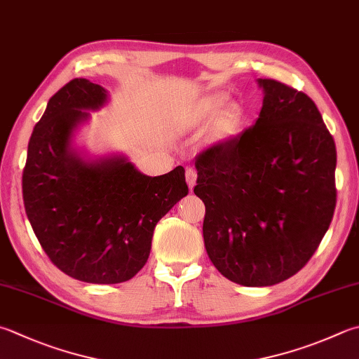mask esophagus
Here are the masks:
<instances>
[{"instance_id": "esophagus-1", "label": "esophagus", "mask_w": 359, "mask_h": 359, "mask_svg": "<svg viewBox=\"0 0 359 359\" xmlns=\"http://www.w3.org/2000/svg\"><path fill=\"white\" fill-rule=\"evenodd\" d=\"M186 180H187L189 187L192 189L195 186V181H197V172H195V168L192 167L186 168Z\"/></svg>"}]
</instances>
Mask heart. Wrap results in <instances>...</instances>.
I'll list each match as a JSON object with an SVG mask.
<instances>
[{"instance_id":"b5f03b06","label":"heart","mask_w":359,"mask_h":359,"mask_svg":"<svg viewBox=\"0 0 359 359\" xmlns=\"http://www.w3.org/2000/svg\"><path fill=\"white\" fill-rule=\"evenodd\" d=\"M226 104L225 95H211L205 100L200 101L197 116L200 120H211L223 109V106ZM239 125V111L236 107H228L223 111L219 118L215 120L214 133L217 137H228L236 131V128Z\"/></svg>"}]
</instances>
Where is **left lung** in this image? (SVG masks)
<instances>
[{
  "instance_id": "obj_1",
  "label": "left lung",
  "mask_w": 359,
  "mask_h": 359,
  "mask_svg": "<svg viewBox=\"0 0 359 359\" xmlns=\"http://www.w3.org/2000/svg\"><path fill=\"white\" fill-rule=\"evenodd\" d=\"M256 123L195 158L212 264L242 286H272L306 266L336 208V145L313 100L259 79Z\"/></svg>"
}]
</instances>
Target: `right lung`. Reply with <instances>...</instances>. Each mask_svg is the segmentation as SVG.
<instances>
[{
    "mask_svg": "<svg viewBox=\"0 0 359 359\" xmlns=\"http://www.w3.org/2000/svg\"><path fill=\"white\" fill-rule=\"evenodd\" d=\"M106 92L74 78L50 98L34 126L23 168V201L34 234L59 270L93 285L131 280L145 266L156 223L186 197L184 168L147 177L121 158L87 164L72 133Z\"/></svg>",
    "mask_w": 359,
    "mask_h": 359,
    "instance_id": "1",
    "label": "right lung"
}]
</instances>
